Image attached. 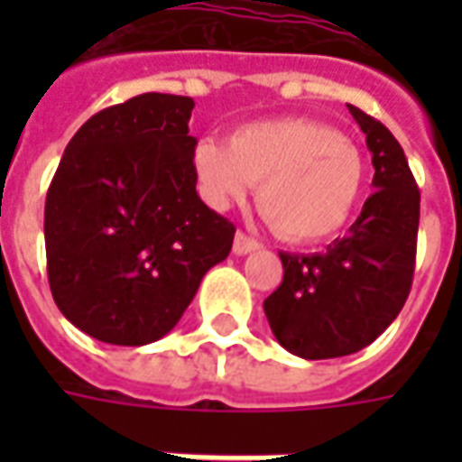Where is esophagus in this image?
Listing matches in <instances>:
<instances>
[{"mask_svg":"<svg viewBox=\"0 0 462 462\" xmlns=\"http://www.w3.org/2000/svg\"><path fill=\"white\" fill-rule=\"evenodd\" d=\"M262 245L254 237H250V235H245V232H237L235 235V242H232V252L235 254H250V252L260 250Z\"/></svg>","mask_w":462,"mask_h":462,"instance_id":"34e87169","label":"esophagus"}]
</instances>
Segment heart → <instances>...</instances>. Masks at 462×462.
Masks as SVG:
<instances>
[{
    "label": "heart",
    "instance_id": "heart-1",
    "mask_svg": "<svg viewBox=\"0 0 462 462\" xmlns=\"http://www.w3.org/2000/svg\"><path fill=\"white\" fill-rule=\"evenodd\" d=\"M195 171L215 208H230L260 182L257 208L290 242L329 240L348 222L364 188L356 145L307 118L247 123L227 143L202 141Z\"/></svg>",
    "mask_w": 462,
    "mask_h": 462
}]
</instances>
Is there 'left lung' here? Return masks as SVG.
I'll return each instance as SVG.
<instances>
[{
	"mask_svg": "<svg viewBox=\"0 0 462 462\" xmlns=\"http://www.w3.org/2000/svg\"><path fill=\"white\" fill-rule=\"evenodd\" d=\"M366 133L374 192L346 237L327 252H280L284 277L264 300L272 334L301 358H337L381 337L403 310L416 270L420 192L393 133L356 106Z\"/></svg>",
	"mask_w": 462,
	"mask_h": 462,
	"instance_id": "8db88e82",
	"label": "left lung"
}]
</instances>
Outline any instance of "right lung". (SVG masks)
Returning a JSON list of instances; mask_svg holds the SVG:
<instances>
[{
	"mask_svg": "<svg viewBox=\"0 0 462 462\" xmlns=\"http://www.w3.org/2000/svg\"><path fill=\"white\" fill-rule=\"evenodd\" d=\"M188 96L141 94L91 116L46 192V272L56 307L106 344L143 346L180 321L235 225L195 190Z\"/></svg>",
	"mask_w": 462,
	"mask_h": 462,
	"instance_id": "1",
	"label": "right lung"
}]
</instances>
